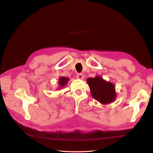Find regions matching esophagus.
Returning <instances> with one entry per match:
<instances>
[{"label": "esophagus", "mask_w": 153, "mask_h": 153, "mask_svg": "<svg viewBox=\"0 0 153 153\" xmlns=\"http://www.w3.org/2000/svg\"><path fill=\"white\" fill-rule=\"evenodd\" d=\"M77 78H78L79 79H83V74H82V73H79L78 74H77Z\"/></svg>", "instance_id": "34e87169"}]
</instances>
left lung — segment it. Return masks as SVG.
I'll return each instance as SVG.
<instances>
[{
  "label": "left lung",
  "mask_w": 153,
  "mask_h": 153,
  "mask_svg": "<svg viewBox=\"0 0 153 153\" xmlns=\"http://www.w3.org/2000/svg\"><path fill=\"white\" fill-rule=\"evenodd\" d=\"M87 82L93 97L102 104L111 103L116 100V93L113 83L97 76L95 78H88Z\"/></svg>",
  "instance_id": "obj_1"
}]
</instances>
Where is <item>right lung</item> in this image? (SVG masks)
I'll return each instance as SVG.
<instances>
[{
	"label": "right lung",
	"instance_id": "obj_1",
	"mask_svg": "<svg viewBox=\"0 0 153 153\" xmlns=\"http://www.w3.org/2000/svg\"><path fill=\"white\" fill-rule=\"evenodd\" d=\"M68 81H69L68 78H66V77H64V76L60 77L58 80V84H59V86H60L59 88H62L65 86Z\"/></svg>",
	"mask_w": 153,
	"mask_h": 153
}]
</instances>
